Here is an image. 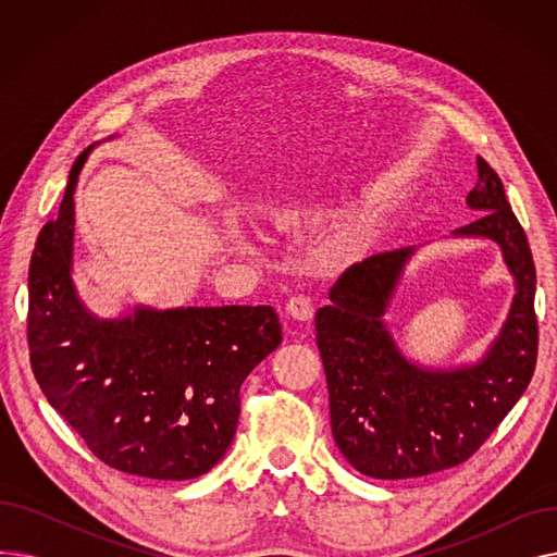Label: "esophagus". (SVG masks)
<instances>
[{
  "label": "esophagus",
  "instance_id": "esophagus-1",
  "mask_svg": "<svg viewBox=\"0 0 557 557\" xmlns=\"http://www.w3.org/2000/svg\"><path fill=\"white\" fill-rule=\"evenodd\" d=\"M286 313H288L290 318H296V320H311V315H313L311 298H309V296H302V294L294 296V298H290V300L286 302Z\"/></svg>",
  "mask_w": 557,
  "mask_h": 557
}]
</instances>
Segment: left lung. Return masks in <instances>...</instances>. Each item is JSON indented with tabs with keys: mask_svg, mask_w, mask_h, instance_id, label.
I'll return each instance as SVG.
<instances>
[{
	"mask_svg": "<svg viewBox=\"0 0 557 557\" xmlns=\"http://www.w3.org/2000/svg\"><path fill=\"white\" fill-rule=\"evenodd\" d=\"M467 205L479 216L456 230L502 246L517 296L485 359L470 368L408 363L382 323L413 248L379 252L349 267L315 313L332 433L349 465L372 479H413L449 470L479 451L529 388L537 363L535 263L496 171L476 160Z\"/></svg>",
	"mask_w": 557,
	"mask_h": 557,
	"instance_id": "8db88e82",
	"label": "left lung"
}]
</instances>
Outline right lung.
<instances>
[{"instance_id":"1","label":"right lung","mask_w":557,"mask_h":557,"mask_svg":"<svg viewBox=\"0 0 557 557\" xmlns=\"http://www.w3.org/2000/svg\"><path fill=\"white\" fill-rule=\"evenodd\" d=\"M87 153L28 263V359L47 401L99 460L144 479H196L237 433L242 384L282 343L280 318L263 305L137 309L122 320L87 313L70 275Z\"/></svg>"}]
</instances>
